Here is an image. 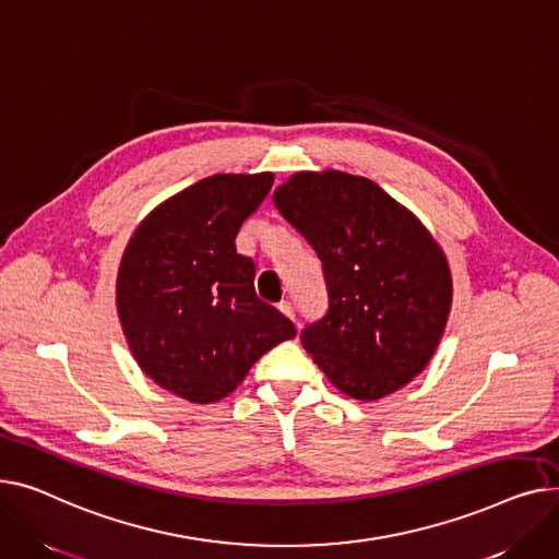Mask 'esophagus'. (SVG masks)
Instances as JSON below:
<instances>
[{
    "label": "esophagus",
    "mask_w": 559,
    "mask_h": 559,
    "mask_svg": "<svg viewBox=\"0 0 559 559\" xmlns=\"http://www.w3.org/2000/svg\"><path fill=\"white\" fill-rule=\"evenodd\" d=\"M277 307H280V311H282L286 318L295 320V307H293V302H290V300H282Z\"/></svg>",
    "instance_id": "34e87169"
}]
</instances>
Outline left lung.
<instances>
[{"label":"left lung","instance_id":"1","mask_svg":"<svg viewBox=\"0 0 559 559\" xmlns=\"http://www.w3.org/2000/svg\"><path fill=\"white\" fill-rule=\"evenodd\" d=\"M273 201L322 261L330 307L305 324V349L354 400H381L406 385L429 364L451 309L438 243L360 176L295 174Z\"/></svg>","mask_w":559,"mask_h":559}]
</instances>
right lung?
Instances as JSON below:
<instances>
[{
	"mask_svg": "<svg viewBox=\"0 0 559 559\" xmlns=\"http://www.w3.org/2000/svg\"><path fill=\"white\" fill-rule=\"evenodd\" d=\"M271 187V174L199 180L155 207L123 252L117 311L130 352L187 402L223 400L261 354L295 336L257 298L254 261L235 243Z\"/></svg>",
	"mask_w": 559,
	"mask_h": 559,
	"instance_id": "add662e5",
	"label": "right lung"
}]
</instances>
